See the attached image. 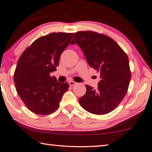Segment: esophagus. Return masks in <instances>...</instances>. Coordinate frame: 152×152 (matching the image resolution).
<instances>
[{
	"instance_id": "1",
	"label": "esophagus",
	"mask_w": 152,
	"mask_h": 152,
	"mask_svg": "<svg viewBox=\"0 0 152 152\" xmlns=\"http://www.w3.org/2000/svg\"><path fill=\"white\" fill-rule=\"evenodd\" d=\"M69 84H70V86H74V85H76V84H77V82H74V81H70L69 82Z\"/></svg>"
}]
</instances>
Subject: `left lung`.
I'll use <instances>...</instances> for the list:
<instances>
[{
  "label": "left lung",
  "instance_id": "left-lung-1",
  "mask_svg": "<svg viewBox=\"0 0 152 152\" xmlns=\"http://www.w3.org/2000/svg\"><path fill=\"white\" fill-rule=\"evenodd\" d=\"M78 44L89 65L100 73L98 89L86 85L79 99L81 107L92 114H107L124 99L132 77L129 58L118 43L106 35L91 31H78L71 44Z\"/></svg>",
  "mask_w": 152,
  "mask_h": 152
}]
</instances>
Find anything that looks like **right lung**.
<instances>
[{
	"label": "right lung",
	"instance_id": "obj_1",
	"mask_svg": "<svg viewBox=\"0 0 152 152\" xmlns=\"http://www.w3.org/2000/svg\"><path fill=\"white\" fill-rule=\"evenodd\" d=\"M74 33H51L34 41L18 60L14 73L16 91L25 106L37 115H48L60 106L69 88L50 73L56 70L61 53L72 40Z\"/></svg>",
	"mask_w": 152,
	"mask_h": 152
}]
</instances>
